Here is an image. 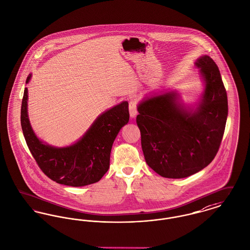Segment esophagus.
<instances>
[{
    "mask_svg": "<svg viewBox=\"0 0 250 250\" xmlns=\"http://www.w3.org/2000/svg\"><path fill=\"white\" fill-rule=\"evenodd\" d=\"M137 100L135 99H132L129 101V111H130V116L134 117L137 114Z\"/></svg>",
    "mask_w": 250,
    "mask_h": 250,
    "instance_id": "obj_1",
    "label": "esophagus"
}]
</instances>
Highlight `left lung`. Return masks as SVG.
<instances>
[{
	"instance_id": "8db88e82",
	"label": "left lung",
	"mask_w": 250,
	"mask_h": 250,
	"mask_svg": "<svg viewBox=\"0 0 250 250\" xmlns=\"http://www.w3.org/2000/svg\"><path fill=\"white\" fill-rule=\"evenodd\" d=\"M196 66L206 87L198 108L189 111L175 93L138 105L136 123L147 164L166 178H185L208 166L219 150L228 117V96L216 63L208 56Z\"/></svg>"
}]
</instances>
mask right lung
<instances>
[{"mask_svg": "<svg viewBox=\"0 0 250 250\" xmlns=\"http://www.w3.org/2000/svg\"><path fill=\"white\" fill-rule=\"evenodd\" d=\"M128 105L124 101L100 115L76 144L66 148H54L43 144L34 133L27 116L25 88L21 100V125L28 149L47 177L57 183L83 187L99 182L107 172L113 143L119 130L129 121Z\"/></svg>", "mask_w": 250, "mask_h": 250, "instance_id": "obj_1", "label": "right lung"}]
</instances>
